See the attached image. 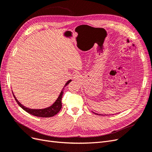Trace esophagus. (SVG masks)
<instances>
[{
  "label": "esophagus",
  "mask_w": 152,
  "mask_h": 152,
  "mask_svg": "<svg viewBox=\"0 0 152 152\" xmlns=\"http://www.w3.org/2000/svg\"><path fill=\"white\" fill-rule=\"evenodd\" d=\"M73 78H74L75 79H79L80 78V75H79V73H75V74L74 75V77H73Z\"/></svg>",
  "instance_id": "obj_1"
}]
</instances>
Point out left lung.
Instances as JSON below:
<instances>
[{"label":"left lung","instance_id":"left-lung-1","mask_svg":"<svg viewBox=\"0 0 152 152\" xmlns=\"http://www.w3.org/2000/svg\"><path fill=\"white\" fill-rule=\"evenodd\" d=\"M97 115H98V114H97Z\"/></svg>","mask_w":152,"mask_h":152}]
</instances>
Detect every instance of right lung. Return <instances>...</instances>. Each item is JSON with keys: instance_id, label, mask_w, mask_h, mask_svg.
<instances>
[{"instance_id": "obj_1", "label": "right lung", "mask_w": 152, "mask_h": 152, "mask_svg": "<svg viewBox=\"0 0 152 152\" xmlns=\"http://www.w3.org/2000/svg\"><path fill=\"white\" fill-rule=\"evenodd\" d=\"M71 80H69L68 81H67L66 83L65 84V86L64 87H65L70 82H71ZM64 87L63 90L64 89ZM61 91L60 94H59L58 99L56 100L55 102L50 107H48L44 109H31V108H28L27 107H24L23 105L21 104L19 102H18V99L16 98L15 94L13 93V96L14 98H15V100L16 101L17 103L19 104L20 107L23 109L25 111H26V112H28V113L33 115L34 116L36 117H51L55 115H56L62 107V103H61V99H62V96H63V91Z\"/></svg>"}]
</instances>
